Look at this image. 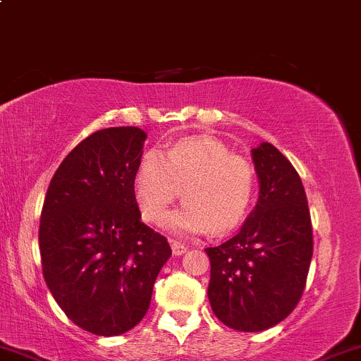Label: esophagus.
<instances>
[{"instance_id":"esophagus-1","label":"esophagus","mask_w":361,"mask_h":361,"mask_svg":"<svg viewBox=\"0 0 361 361\" xmlns=\"http://www.w3.org/2000/svg\"><path fill=\"white\" fill-rule=\"evenodd\" d=\"M171 250H173V255H183L185 252L188 250V245L181 244V242L173 240V242H171Z\"/></svg>"}]
</instances>
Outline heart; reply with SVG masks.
<instances>
[{"instance_id":"b5f03b06","label":"heart","mask_w":361,"mask_h":361,"mask_svg":"<svg viewBox=\"0 0 361 361\" xmlns=\"http://www.w3.org/2000/svg\"><path fill=\"white\" fill-rule=\"evenodd\" d=\"M254 190V166L212 137L185 139L168 154L159 147L146 151L134 178L139 208L149 222H159L183 192L188 202L169 214L164 225L192 235L235 227L249 210Z\"/></svg>"}]
</instances>
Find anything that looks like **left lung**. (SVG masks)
<instances>
[{
  "label": "left lung",
  "instance_id": "8db88e82",
  "mask_svg": "<svg viewBox=\"0 0 361 361\" xmlns=\"http://www.w3.org/2000/svg\"><path fill=\"white\" fill-rule=\"evenodd\" d=\"M250 153L257 203L237 235L205 249L212 310L228 328L245 333L288 318L302 296L312 257L311 215L298 171L271 142Z\"/></svg>",
  "mask_w": 361,
  "mask_h": 361
}]
</instances>
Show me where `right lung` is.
<instances>
[{
    "label": "right lung",
    "instance_id": "add662e5",
    "mask_svg": "<svg viewBox=\"0 0 361 361\" xmlns=\"http://www.w3.org/2000/svg\"><path fill=\"white\" fill-rule=\"evenodd\" d=\"M147 134L107 128L77 145L51 178L40 216L43 277L77 326L117 336L145 318L171 255L141 222L134 178Z\"/></svg>",
    "mask_w": 361,
    "mask_h": 361
}]
</instances>
